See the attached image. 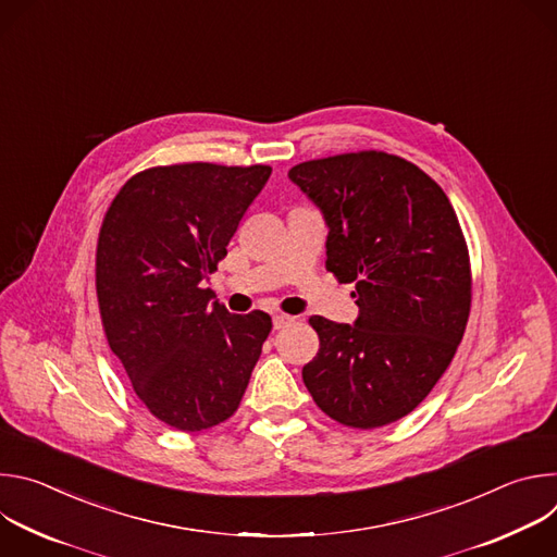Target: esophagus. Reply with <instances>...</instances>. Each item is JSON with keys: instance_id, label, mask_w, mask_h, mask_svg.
I'll return each mask as SVG.
<instances>
[{"instance_id": "34e87169", "label": "esophagus", "mask_w": 557, "mask_h": 557, "mask_svg": "<svg viewBox=\"0 0 557 557\" xmlns=\"http://www.w3.org/2000/svg\"><path fill=\"white\" fill-rule=\"evenodd\" d=\"M290 322H293L290 314H284V312H275V314H273V329H275V331L288 326Z\"/></svg>"}]
</instances>
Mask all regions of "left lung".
I'll return each instance as SVG.
<instances>
[{"mask_svg":"<svg viewBox=\"0 0 557 557\" xmlns=\"http://www.w3.org/2000/svg\"><path fill=\"white\" fill-rule=\"evenodd\" d=\"M288 178L329 224L326 269L355 282V326L312 314L320 352L301 379L346 428L374 430L410 414L447 370L471 306L469 251L445 191L385 151L295 165Z\"/></svg>","mask_w":557,"mask_h":557,"instance_id":"left-lung-1","label":"left lung"}]
</instances>
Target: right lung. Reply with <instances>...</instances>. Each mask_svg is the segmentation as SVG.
<instances>
[{
	"label": "right lung",
	"instance_id": "obj_1",
	"mask_svg": "<svg viewBox=\"0 0 557 557\" xmlns=\"http://www.w3.org/2000/svg\"><path fill=\"white\" fill-rule=\"evenodd\" d=\"M269 176V165L149 168L103 218L97 297L108 344L143 406L181 432L233 417L273 329L267 312L231 314L202 288Z\"/></svg>",
	"mask_w": 557,
	"mask_h": 557
}]
</instances>
